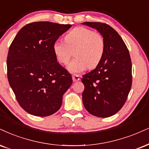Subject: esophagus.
<instances>
[{
    "instance_id": "obj_1",
    "label": "esophagus",
    "mask_w": 149,
    "mask_h": 149,
    "mask_svg": "<svg viewBox=\"0 0 149 149\" xmlns=\"http://www.w3.org/2000/svg\"><path fill=\"white\" fill-rule=\"evenodd\" d=\"M72 79H73V81L76 82V81H78L80 79V77H79V76H78V75L73 74L72 75Z\"/></svg>"
}]
</instances>
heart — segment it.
<instances>
[{"mask_svg":"<svg viewBox=\"0 0 149 149\" xmlns=\"http://www.w3.org/2000/svg\"><path fill=\"white\" fill-rule=\"evenodd\" d=\"M64 42L56 41L53 52L59 63L67 64L72 56L75 58L68 68L74 74L88 68H95L102 61L105 52V41L100 33L84 27H77L64 36Z\"/></svg>","mask_w":149,"mask_h":149,"instance_id":"b5f03b06","label":"heart"}]
</instances>
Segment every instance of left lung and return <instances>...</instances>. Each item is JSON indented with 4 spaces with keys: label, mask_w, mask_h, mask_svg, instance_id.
Returning a JSON list of instances; mask_svg holds the SVG:
<instances>
[{
    "label": "left lung",
    "mask_w": 149,
    "mask_h": 149,
    "mask_svg": "<svg viewBox=\"0 0 149 149\" xmlns=\"http://www.w3.org/2000/svg\"><path fill=\"white\" fill-rule=\"evenodd\" d=\"M82 24L96 29L105 41L102 61L81 79L84 106L94 116L111 117L123 107L131 91V56L122 37L110 25L100 22Z\"/></svg>",
    "instance_id": "8db88e82"
}]
</instances>
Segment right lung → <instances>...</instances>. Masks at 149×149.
Instances as JSON below:
<instances>
[{
    "label": "right lung",
    "instance_id": "right-lung-1",
    "mask_svg": "<svg viewBox=\"0 0 149 149\" xmlns=\"http://www.w3.org/2000/svg\"><path fill=\"white\" fill-rule=\"evenodd\" d=\"M72 25L34 22L22 27L9 48L7 78L19 105L31 115L46 117L59 110L72 83L57 62L53 45Z\"/></svg>",
    "mask_w": 149,
    "mask_h": 149
}]
</instances>
